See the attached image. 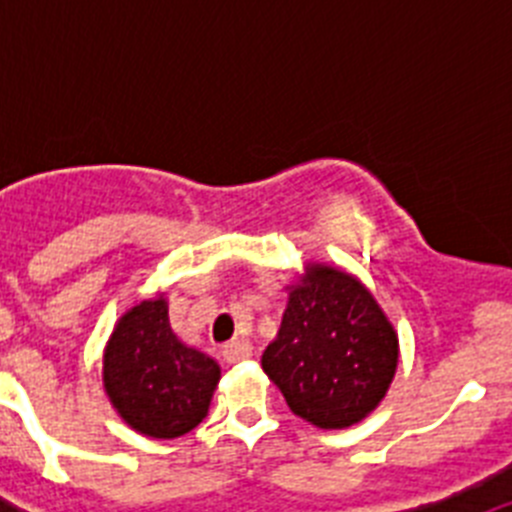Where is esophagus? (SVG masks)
<instances>
[{
	"label": "esophagus",
	"mask_w": 512,
	"mask_h": 512,
	"mask_svg": "<svg viewBox=\"0 0 512 512\" xmlns=\"http://www.w3.org/2000/svg\"><path fill=\"white\" fill-rule=\"evenodd\" d=\"M251 346L246 341H230L223 346V356L228 364H238V361H246L251 356Z\"/></svg>",
	"instance_id": "esophagus-1"
}]
</instances>
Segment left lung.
<instances>
[{
	"instance_id": "obj_1",
	"label": "left lung",
	"mask_w": 512,
	"mask_h": 512,
	"mask_svg": "<svg viewBox=\"0 0 512 512\" xmlns=\"http://www.w3.org/2000/svg\"><path fill=\"white\" fill-rule=\"evenodd\" d=\"M397 333L356 277L312 264L289 287L277 338L261 356L289 410L318 428H348L377 408L397 369Z\"/></svg>"
}]
</instances>
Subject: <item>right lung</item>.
<instances>
[{"mask_svg":"<svg viewBox=\"0 0 512 512\" xmlns=\"http://www.w3.org/2000/svg\"><path fill=\"white\" fill-rule=\"evenodd\" d=\"M104 392L112 408L151 438H179L205 420L220 382L215 359L176 338L164 295L130 307L104 348Z\"/></svg>","mask_w":512,"mask_h":512,"instance_id":"obj_1","label":"right lung"}]
</instances>
